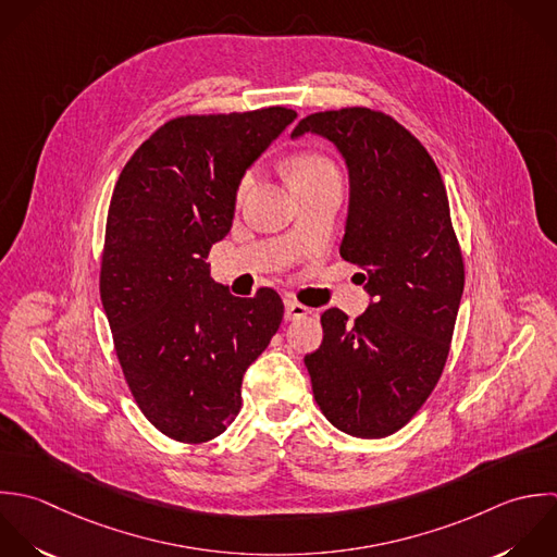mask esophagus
I'll list each match as a JSON object with an SVG mask.
<instances>
[{
    "label": "esophagus",
    "instance_id": "esophagus-1",
    "mask_svg": "<svg viewBox=\"0 0 557 557\" xmlns=\"http://www.w3.org/2000/svg\"><path fill=\"white\" fill-rule=\"evenodd\" d=\"M284 306H286V321L304 319V317H308V312H310L304 304H299V301L293 299V297H286V299H284Z\"/></svg>",
    "mask_w": 557,
    "mask_h": 557
}]
</instances>
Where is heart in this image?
I'll return each instance as SVG.
<instances>
[{"instance_id":"obj_1","label":"heart","mask_w":557,"mask_h":557,"mask_svg":"<svg viewBox=\"0 0 557 557\" xmlns=\"http://www.w3.org/2000/svg\"><path fill=\"white\" fill-rule=\"evenodd\" d=\"M321 180H341L336 164L319 151H301L290 162V182L304 184V182H321ZM253 186V171H247L236 186V199L240 201L249 188Z\"/></svg>"}]
</instances>
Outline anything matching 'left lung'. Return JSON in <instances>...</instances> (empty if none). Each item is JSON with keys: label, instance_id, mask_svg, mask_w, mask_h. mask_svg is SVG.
Masks as SVG:
<instances>
[{"label": "left lung", "instance_id": "left-lung-1", "mask_svg": "<svg viewBox=\"0 0 557 557\" xmlns=\"http://www.w3.org/2000/svg\"><path fill=\"white\" fill-rule=\"evenodd\" d=\"M347 160L351 197L343 260L367 271L373 304L349 323L321 314L323 343L306 356L317 406L341 432H399L436 388L465 290V260L447 188L428 149L391 114L364 106L304 116Z\"/></svg>", "mask_w": 557, "mask_h": 557}]
</instances>
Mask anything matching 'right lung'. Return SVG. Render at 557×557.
Returning a JSON list of instances; mask_svg holds the SVG:
<instances>
[{
    "label": "right lung",
    "instance_id": "right-lung-1",
    "mask_svg": "<svg viewBox=\"0 0 557 557\" xmlns=\"http://www.w3.org/2000/svg\"><path fill=\"white\" fill-rule=\"evenodd\" d=\"M295 116L267 106L169 119L114 184L99 295L136 406L177 443L227 430L247 367L282 323L273 288L234 297L214 286L206 258L232 227L238 180Z\"/></svg>",
    "mask_w": 557,
    "mask_h": 557
}]
</instances>
